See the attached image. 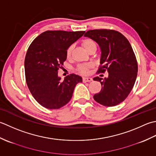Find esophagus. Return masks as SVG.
Returning <instances> with one entry per match:
<instances>
[{
  "label": "esophagus",
  "mask_w": 156,
  "mask_h": 156,
  "mask_svg": "<svg viewBox=\"0 0 156 156\" xmlns=\"http://www.w3.org/2000/svg\"><path fill=\"white\" fill-rule=\"evenodd\" d=\"M92 81V78L91 77H83V81L86 83V82H90Z\"/></svg>",
  "instance_id": "34e87169"
}]
</instances>
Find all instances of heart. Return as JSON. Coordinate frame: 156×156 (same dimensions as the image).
<instances>
[{
	"mask_svg": "<svg viewBox=\"0 0 156 156\" xmlns=\"http://www.w3.org/2000/svg\"><path fill=\"white\" fill-rule=\"evenodd\" d=\"M82 45H83V46L84 47V48L87 51L88 49L90 48L91 46H92L93 45H96V44H95L94 42H93L92 40H85L83 41V42ZM72 48H73L72 46L69 47L68 50H67V51H66V56H67V57L71 56V52H72ZM90 67V65H81L80 66H79L78 70H79V71L81 73L86 74V73H87L88 69Z\"/></svg>",
	"mask_w": 156,
	"mask_h": 156,
	"instance_id": "b5f03b06",
	"label": "heart"
}]
</instances>
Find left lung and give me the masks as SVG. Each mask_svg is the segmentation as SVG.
I'll return each instance as SVG.
<instances>
[{
	"label": "left lung",
	"instance_id": "obj_1",
	"mask_svg": "<svg viewBox=\"0 0 156 156\" xmlns=\"http://www.w3.org/2000/svg\"><path fill=\"white\" fill-rule=\"evenodd\" d=\"M84 36L95 41L100 48L102 66L98 72L108 73V77L94 78L101 85L94 100L105 106H116L129 96L137 75V62L131 44L122 34L112 30H90Z\"/></svg>",
	"mask_w": 156,
	"mask_h": 156
}]
</instances>
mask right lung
Returning <instances> with one entry per match:
<instances>
[{"label":"right lung","mask_w":156,"mask_h":156,"mask_svg":"<svg viewBox=\"0 0 156 156\" xmlns=\"http://www.w3.org/2000/svg\"><path fill=\"white\" fill-rule=\"evenodd\" d=\"M85 31H46L34 39L25 58V74L28 88L41 106L58 109L71 99L82 77L68 75L62 81L58 70L66 59V51Z\"/></svg>","instance_id":"1"}]
</instances>
